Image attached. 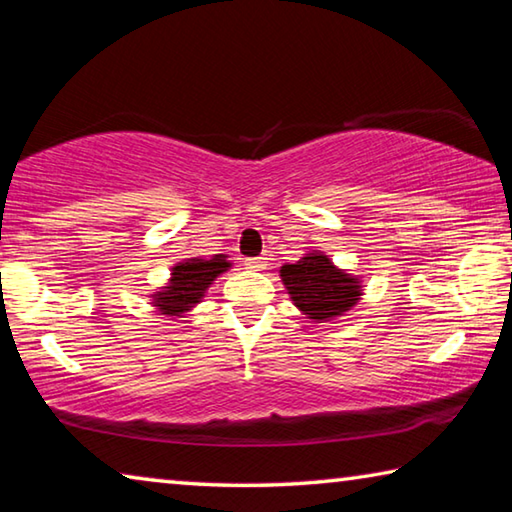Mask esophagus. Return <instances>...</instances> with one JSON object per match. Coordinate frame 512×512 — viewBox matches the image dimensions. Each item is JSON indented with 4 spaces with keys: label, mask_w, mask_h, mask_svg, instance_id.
I'll return each mask as SVG.
<instances>
[{
    "label": "esophagus",
    "mask_w": 512,
    "mask_h": 512,
    "mask_svg": "<svg viewBox=\"0 0 512 512\" xmlns=\"http://www.w3.org/2000/svg\"><path fill=\"white\" fill-rule=\"evenodd\" d=\"M265 263H267V258H265V256L247 258V261H245V265L249 267V270H263V267H265Z\"/></svg>",
    "instance_id": "1"
}]
</instances>
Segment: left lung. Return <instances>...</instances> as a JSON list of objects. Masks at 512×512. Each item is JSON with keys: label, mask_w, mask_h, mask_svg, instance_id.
<instances>
[{"label": "left lung", "mask_w": 512, "mask_h": 512, "mask_svg": "<svg viewBox=\"0 0 512 512\" xmlns=\"http://www.w3.org/2000/svg\"><path fill=\"white\" fill-rule=\"evenodd\" d=\"M281 279L299 311L317 322H329L360 299L358 281L340 272L324 254H306L297 263L283 265Z\"/></svg>", "instance_id": "1"}]
</instances>
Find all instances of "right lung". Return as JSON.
Wrapping results in <instances>:
<instances>
[{"label": "right lung", "instance_id": "1", "mask_svg": "<svg viewBox=\"0 0 512 512\" xmlns=\"http://www.w3.org/2000/svg\"><path fill=\"white\" fill-rule=\"evenodd\" d=\"M226 267H231V263L222 254L213 256L211 261L188 258V261L174 265L170 286L154 295V306H158V311L163 315H181L190 311L204 297L206 288L211 286V281H215V276L226 272Z\"/></svg>", "mask_w": 512, "mask_h": 512}]
</instances>
